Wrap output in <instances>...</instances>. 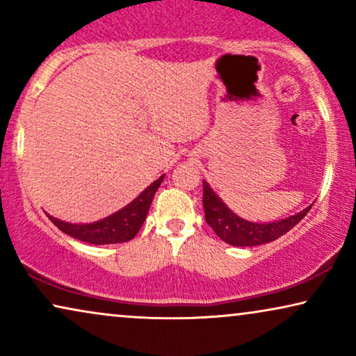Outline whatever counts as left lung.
Listing matches in <instances>:
<instances>
[{"mask_svg": "<svg viewBox=\"0 0 356 356\" xmlns=\"http://www.w3.org/2000/svg\"><path fill=\"white\" fill-rule=\"evenodd\" d=\"M202 206L204 213H206V222L212 227L218 238H222L232 246H259L264 243L274 241L291 230L311 209L309 206L295 216L270 223L248 222L245 218L238 217L235 212H232L225 206V202L212 191L207 181H202Z\"/></svg>", "mask_w": 356, "mask_h": 356, "instance_id": "1", "label": "left lung"}]
</instances>
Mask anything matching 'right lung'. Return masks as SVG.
<instances>
[{
	"instance_id": "obj_1",
	"label": "right lung",
	"mask_w": 356,
	"mask_h": 356,
	"mask_svg": "<svg viewBox=\"0 0 356 356\" xmlns=\"http://www.w3.org/2000/svg\"><path fill=\"white\" fill-rule=\"evenodd\" d=\"M163 177L165 175L155 179L150 186L145 188L128 206L120 209L118 212L111 213L108 217L102 218V220L79 223L77 225V223L63 222L60 218L48 216V213L47 216L63 233L76 238V240L90 243V245H113V243L129 241L138 235L140 227H143L150 204H152V199L155 196V191L162 184Z\"/></svg>"
}]
</instances>
